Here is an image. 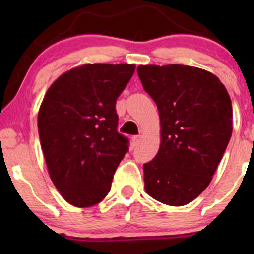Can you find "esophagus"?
Returning a JSON list of instances; mask_svg holds the SVG:
<instances>
[{"label":"esophagus","mask_w":254,"mask_h":254,"mask_svg":"<svg viewBox=\"0 0 254 254\" xmlns=\"http://www.w3.org/2000/svg\"><path fill=\"white\" fill-rule=\"evenodd\" d=\"M139 139H141V136H133V137H132V142H133V144H137V143H138Z\"/></svg>","instance_id":"34e87169"}]
</instances>
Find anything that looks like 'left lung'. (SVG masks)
<instances>
[{"label":"left lung","instance_id":"obj_1","mask_svg":"<svg viewBox=\"0 0 254 254\" xmlns=\"http://www.w3.org/2000/svg\"><path fill=\"white\" fill-rule=\"evenodd\" d=\"M160 117V148L143 165L145 192L183 206L208 188L232 136L233 109L220 78L196 66L139 65Z\"/></svg>","mask_w":254,"mask_h":254}]
</instances>
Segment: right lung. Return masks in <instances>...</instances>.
I'll list each match as a JSON object with an SVG mask.
<instances>
[{"instance_id":"obj_1","label":"right lung","mask_w":254,"mask_h":254,"mask_svg":"<svg viewBox=\"0 0 254 254\" xmlns=\"http://www.w3.org/2000/svg\"><path fill=\"white\" fill-rule=\"evenodd\" d=\"M135 64L87 63L65 71L49 87L38 112V131L49 174L76 208L100 203L127 151L117 132L116 101Z\"/></svg>"}]
</instances>
